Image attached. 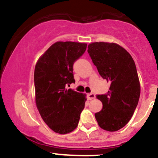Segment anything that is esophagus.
Wrapping results in <instances>:
<instances>
[{
	"instance_id": "1",
	"label": "esophagus",
	"mask_w": 158,
	"mask_h": 158,
	"mask_svg": "<svg viewBox=\"0 0 158 158\" xmlns=\"http://www.w3.org/2000/svg\"><path fill=\"white\" fill-rule=\"evenodd\" d=\"M94 98H95L94 94L90 93V94H87V98L88 100H92V99H94Z\"/></svg>"
}]
</instances>
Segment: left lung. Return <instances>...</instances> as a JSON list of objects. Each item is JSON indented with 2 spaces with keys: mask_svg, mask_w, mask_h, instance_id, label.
Here are the masks:
<instances>
[{
  "mask_svg": "<svg viewBox=\"0 0 158 158\" xmlns=\"http://www.w3.org/2000/svg\"><path fill=\"white\" fill-rule=\"evenodd\" d=\"M87 48L100 75L110 83L108 92L97 96L103 108L95 114V118L102 129L117 131L128 123L138 104L140 87L135 63L131 54L115 43L94 42Z\"/></svg>",
  "mask_w": 158,
  "mask_h": 158,
  "instance_id": "1",
  "label": "left lung"
}]
</instances>
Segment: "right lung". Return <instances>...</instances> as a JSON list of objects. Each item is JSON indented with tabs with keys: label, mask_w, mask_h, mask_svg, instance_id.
<instances>
[{
	"label": "right lung",
	"mask_w": 158,
	"mask_h": 158,
	"mask_svg": "<svg viewBox=\"0 0 158 158\" xmlns=\"http://www.w3.org/2000/svg\"><path fill=\"white\" fill-rule=\"evenodd\" d=\"M87 44L57 41L38 59L34 69L35 101L47 125L65 134L78 125L86 95L66 85L74 83L73 65L85 52Z\"/></svg>",
	"instance_id": "obj_1"
}]
</instances>
